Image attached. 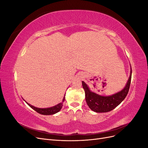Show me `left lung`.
Wrapping results in <instances>:
<instances>
[{
  "instance_id": "obj_1",
  "label": "left lung",
  "mask_w": 148,
  "mask_h": 148,
  "mask_svg": "<svg viewBox=\"0 0 148 148\" xmlns=\"http://www.w3.org/2000/svg\"><path fill=\"white\" fill-rule=\"evenodd\" d=\"M132 69V68H131ZM131 73L126 86L122 91L110 96H102L91 92L84 82H82L83 88L85 92V99L88 106L96 112H108L115 109L122 102L128 95L131 84Z\"/></svg>"
}]
</instances>
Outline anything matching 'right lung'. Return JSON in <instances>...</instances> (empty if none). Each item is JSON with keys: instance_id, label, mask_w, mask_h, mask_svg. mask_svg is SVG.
Masks as SVG:
<instances>
[{"instance_id": "right-lung-1", "label": "right lung", "mask_w": 148, "mask_h": 148, "mask_svg": "<svg viewBox=\"0 0 148 148\" xmlns=\"http://www.w3.org/2000/svg\"><path fill=\"white\" fill-rule=\"evenodd\" d=\"M65 100V97H64L63 99V101L62 102L60 103V104H57L55 106L52 107H49V108H46V109H40V108H37V107H35L33 106H31V104H29L28 103L27 104L29 105V107H31V108L33 109H34L36 112H37L38 113L40 114H42V115H53L54 114L58 112H59L60 110V109H62V106H63V102H64Z\"/></svg>"}]
</instances>
